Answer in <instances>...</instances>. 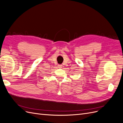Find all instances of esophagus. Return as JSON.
<instances>
[{"label":"esophagus","mask_w":123,"mask_h":123,"mask_svg":"<svg viewBox=\"0 0 123 123\" xmlns=\"http://www.w3.org/2000/svg\"><path fill=\"white\" fill-rule=\"evenodd\" d=\"M62 65H58V67L59 68H62Z\"/></svg>","instance_id":"34e87169"}]
</instances>
